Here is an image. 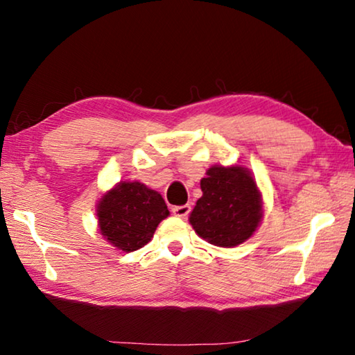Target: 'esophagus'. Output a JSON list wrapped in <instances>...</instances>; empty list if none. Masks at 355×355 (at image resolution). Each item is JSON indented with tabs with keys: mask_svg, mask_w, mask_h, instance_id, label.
I'll return each instance as SVG.
<instances>
[{
	"mask_svg": "<svg viewBox=\"0 0 355 355\" xmlns=\"http://www.w3.org/2000/svg\"><path fill=\"white\" fill-rule=\"evenodd\" d=\"M172 213H173V216H177V218H186V216L191 213V207L189 205L173 207L172 208Z\"/></svg>",
	"mask_w": 355,
	"mask_h": 355,
	"instance_id": "obj_1",
	"label": "esophagus"
}]
</instances>
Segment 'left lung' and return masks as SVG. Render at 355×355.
Wrapping results in <instances>:
<instances>
[{
    "mask_svg": "<svg viewBox=\"0 0 355 355\" xmlns=\"http://www.w3.org/2000/svg\"><path fill=\"white\" fill-rule=\"evenodd\" d=\"M200 189L189 214L197 235L218 248H235L254 235L263 219V199L248 167L211 166Z\"/></svg>",
    "mask_w": 355,
    "mask_h": 355,
    "instance_id": "obj_1",
    "label": "left lung"
}]
</instances>
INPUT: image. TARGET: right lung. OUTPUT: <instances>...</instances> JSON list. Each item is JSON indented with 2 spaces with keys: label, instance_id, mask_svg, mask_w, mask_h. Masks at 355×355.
Returning a JSON list of instances; mask_svg holds the SVG:
<instances>
[{
  "label": "right lung",
  "instance_id": "right-lung-1",
  "mask_svg": "<svg viewBox=\"0 0 355 355\" xmlns=\"http://www.w3.org/2000/svg\"><path fill=\"white\" fill-rule=\"evenodd\" d=\"M167 216L169 209L159 192L136 180L112 186L97 203L101 236L123 252L144 248Z\"/></svg>",
  "mask_w": 355,
  "mask_h": 355
}]
</instances>
